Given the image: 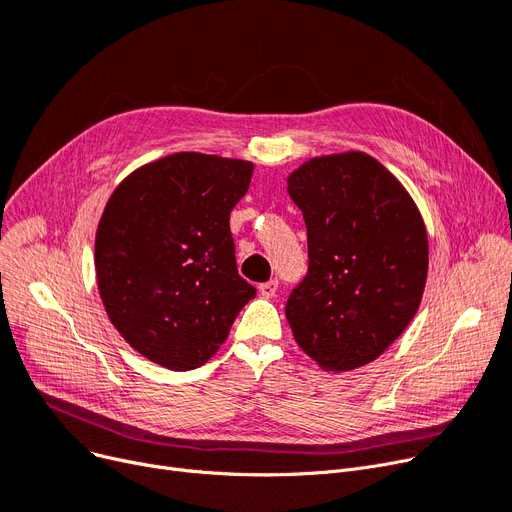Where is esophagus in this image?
Returning a JSON list of instances; mask_svg holds the SVG:
<instances>
[{"label": "esophagus", "instance_id": "34e87169", "mask_svg": "<svg viewBox=\"0 0 512 512\" xmlns=\"http://www.w3.org/2000/svg\"><path fill=\"white\" fill-rule=\"evenodd\" d=\"M276 292H278V280H270V282H263V284H259V294L263 299H272V297H276Z\"/></svg>", "mask_w": 512, "mask_h": 512}]
</instances>
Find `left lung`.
<instances>
[{"label": "left lung", "mask_w": 512, "mask_h": 512, "mask_svg": "<svg viewBox=\"0 0 512 512\" xmlns=\"http://www.w3.org/2000/svg\"><path fill=\"white\" fill-rule=\"evenodd\" d=\"M307 226V276L286 319L303 351L330 371L378 359L419 309L427 232L402 184L373 157H315L288 178Z\"/></svg>", "instance_id": "left-lung-1"}]
</instances>
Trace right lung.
<instances>
[{
    "label": "right lung",
    "instance_id": "add662e5",
    "mask_svg": "<svg viewBox=\"0 0 512 512\" xmlns=\"http://www.w3.org/2000/svg\"><path fill=\"white\" fill-rule=\"evenodd\" d=\"M253 164L174 153L130 174L95 238L101 301L116 330L149 361L203 365L257 290L240 278L230 211Z\"/></svg>",
    "mask_w": 512,
    "mask_h": 512
}]
</instances>
